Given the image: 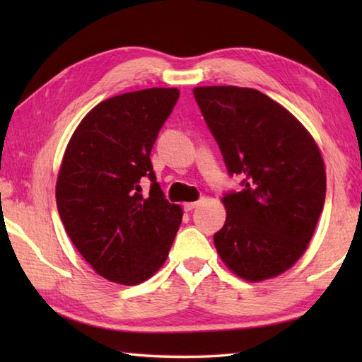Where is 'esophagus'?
Segmentation results:
<instances>
[{
    "label": "esophagus",
    "mask_w": 362,
    "mask_h": 362,
    "mask_svg": "<svg viewBox=\"0 0 362 362\" xmlns=\"http://www.w3.org/2000/svg\"><path fill=\"white\" fill-rule=\"evenodd\" d=\"M199 206V201H194V203H185L183 204V209H185L187 212H189V211H193L194 207H198Z\"/></svg>",
    "instance_id": "esophagus-1"
}]
</instances>
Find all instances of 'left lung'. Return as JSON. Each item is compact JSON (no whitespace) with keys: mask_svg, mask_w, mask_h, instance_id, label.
Listing matches in <instances>:
<instances>
[{"mask_svg":"<svg viewBox=\"0 0 362 362\" xmlns=\"http://www.w3.org/2000/svg\"><path fill=\"white\" fill-rule=\"evenodd\" d=\"M194 100L241 192L223 194L226 220L214 235L225 265L247 281L284 273L308 247L326 199L320 148L305 127L260 90L193 89Z\"/></svg>","mask_w":362,"mask_h":362,"instance_id":"left-lung-1","label":"left lung"}]
</instances>
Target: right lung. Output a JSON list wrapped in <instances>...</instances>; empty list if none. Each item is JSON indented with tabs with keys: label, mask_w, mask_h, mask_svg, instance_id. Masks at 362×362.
I'll list each match as a JSON object with an SVG mask.
<instances>
[{
	"label": "right lung",
	"mask_w": 362,
	"mask_h": 362,
	"mask_svg": "<svg viewBox=\"0 0 362 362\" xmlns=\"http://www.w3.org/2000/svg\"><path fill=\"white\" fill-rule=\"evenodd\" d=\"M179 95L151 88L103 100L65 150L56 187L60 220L86 262L113 283L136 286L153 276L182 223V207L166 199L150 159Z\"/></svg>",
	"instance_id": "right-lung-1"
}]
</instances>
